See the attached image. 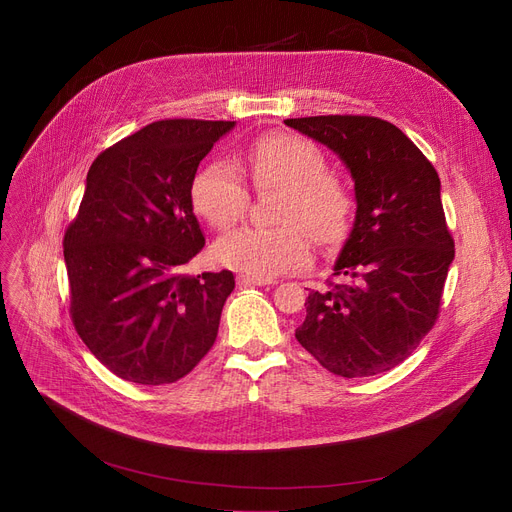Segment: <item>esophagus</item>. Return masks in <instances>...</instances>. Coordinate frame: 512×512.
I'll return each mask as SVG.
<instances>
[{"label":"esophagus","instance_id":"esophagus-1","mask_svg":"<svg viewBox=\"0 0 512 512\" xmlns=\"http://www.w3.org/2000/svg\"><path fill=\"white\" fill-rule=\"evenodd\" d=\"M276 284V280H259V278H249V276H240L238 286H270Z\"/></svg>","mask_w":512,"mask_h":512}]
</instances>
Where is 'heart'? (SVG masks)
Here are the masks:
<instances>
[{"instance_id": "1", "label": "heart", "mask_w": 512, "mask_h": 512, "mask_svg": "<svg viewBox=\"0 0 512 512\" xmlns=\"http://www.w3.org/2000/svg\"><path fill=\"white\" fill-rule=\"evenodd\" d=\"M242 170L259 191H280L276 228H240L215 245V259L249 278L270 280L309 261V240L332 249L348 236L355 193L313 141L292 132L255 139ZM249 188L226 161H211L191 182V203L213 230L234 228L249 209Z\"/></svg>"}]
</instances>
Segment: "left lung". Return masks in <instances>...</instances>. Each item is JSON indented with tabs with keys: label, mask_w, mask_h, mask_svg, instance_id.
<instances>
[{
	"label": "left lung",
	"mask_w": 512,
	"mask_h": 512,
	"mask_svg": "<svg viewBox=\"0 0 512 512\" xmlns=\"http://www.w3.org/2000/svg\"><path fill=\"white\" fill-rule=\"evenodd\" d=\"M328 145L355 180L357 218L334 265L342 282L311 290L297 340L340 378H367L405 361L440 315L454 259L440 178L419 147L373 116L284 120Z\"/></svg>",
	"instance_id": "obj_1"
}]
</instances>
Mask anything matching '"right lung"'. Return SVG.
<instances>
[{
  "mask_svg": "<svg viewBox=\"0 0 512 512\" xmlns=\"http://www.w3.org/2000/svg\"><path fill=\"white\" fill-rule=\"evenodd\" d=\"M224 120H159L97 155L64 234L70 317L118 378L174 384L209 353L234 290L228 270L184 276L205 245L191 182Z\"/></svg>",
  "mask_w": 512,
  "mask_h": 512,
  "instance_id": "obj_1",
  "label": "right lung"
}]
</instances>
